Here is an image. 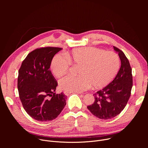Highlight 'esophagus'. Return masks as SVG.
Segmentation results:
<instances>
[{
	"instance_id": "34e87169",
	"label": "esophagus",
	"mask_w": 148,
	"mask_h": 148,
	"mask_svg": "<svg viewBox=\"0 0 148 148\" xmlns=\"http://www.w3.org/2000/svg\"><path fill=\"white\" fill-rule=\"evenodd\" d=\"M71 92H69V91H64V94H65V95H69L70 94ZM76 93H77V94H81V93L80 92H76Z\"/></svg>"
}]
</instances>
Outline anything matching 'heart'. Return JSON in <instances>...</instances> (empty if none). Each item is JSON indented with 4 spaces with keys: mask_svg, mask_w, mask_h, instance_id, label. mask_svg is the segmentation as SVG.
I'll list each match as a JSON object with an SVG mask.
<instances>
[{
    "mask_svg": "<svg viewBox=\"0 0 148 148\" xmlns=\"http://www.w3.org/2000/svg\"><path fill=\"white\" fill-rule=\"evenodd\" d=\"M66 56L57 54L50 64V70L57 77L66 74L71 64L79 66V75L60 79V88L66 91L80 92L91 86L94 88L106 86L115 78L120 67L119 58L115 53L95 47L75 49Z\"/></svg>",
    "mask_w": 148,
    "mask_h": 148,
    "instance_id": "1",
    "label": "heart"
}]
</instances>
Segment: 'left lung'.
Segmentation results:
<instances>
[{
	"mask_svg": "<svg viewBox=\"0 0 148 148\" xmlns=\"http://www.w3.org/2000/svg\"><path fill=\"white\" fill-rule=\"evenodd\" d=\"M121 60V68L114 80L94 94V102L87 107L96 117L109 119L119 114L131 96L133 86L132 69L123 52L114 46Z\"/></svg>",
	"mask_w": 148,
	"mask_h": 148,
	"instance_id": "obj_1",
	"label": "left lung"
}]
</instances>
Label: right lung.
I'll list each match as a JSON object with an SVG mask.
<instances>
[{
    "instance_id": "add662e5",
    "label": "right lung",
    "mask_w": 148,
    "mask_h": 148,
    "mask_svg": "<svg viewBox=\"0 0 148 148\" xmlns=\"http://www.w3.org/2000/svg\"><path fill=\"white\" fill-rule=\"evenodd\" d=\"M61 49H37L27 56L18 70L19 98L26 112L38 121L56 119L66 104L65 94L55 92L58 83L49 70L53 57Z\"/></svg>"
}]
</instances>
